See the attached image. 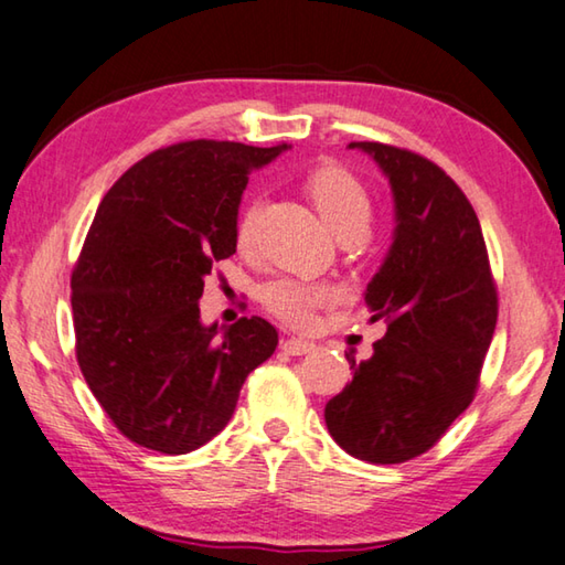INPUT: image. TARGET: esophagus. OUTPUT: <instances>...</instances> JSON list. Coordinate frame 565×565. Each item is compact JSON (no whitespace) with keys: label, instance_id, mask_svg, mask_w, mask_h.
I'll list each match as a JSON object with an SVG mask.
<instances>
[{"label":"esophagus","instance_id":"34e87169","mask_svg":"<svg viewBox=\"0 0 565 565\" xmlns=\"http://www.w3.org/2000/svg\"><path fill=\"white\" fill-rule=\"evenodd\" d=\"M281 348H284V353H289V355H306V353H311L316 345L303 341V338H289V341H284Z\"/></svg>","mask_w":565,"mask_h":565}]
</instances>
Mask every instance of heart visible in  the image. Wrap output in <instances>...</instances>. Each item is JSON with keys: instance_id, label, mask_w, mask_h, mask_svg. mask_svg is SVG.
Returning <instances> with one entry per match:
<instances>
[{"instance_id": "obj_1", "label": "heart", "mask_w": 565, "mask_h": 565, "mask_svg": "<svg viewBox=\"0 0 565 565\" xmlns=\"http://www.w3.org/2000/svg\"><path fill=\"white\" fill-rule=\"evenodd\" d=\"M306 188L321 212L323 222L338 237H363L371 220V198H367L365 184L353 172L338 166H323L313 170ZM256 217H259V204H249L237 222V244L247 249L254 242ZM335 286L331 284H311L296 279H279L266 284L262 289V301L266 309L284 318L291 326H309L318 309L335 301Z\"/></svg>"}]
</instances>
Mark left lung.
<instances>
[{
    "mask_svg": "<svg viewBox=\"0 0 565 565\" xmlns=\"http://www.w3.org/2000/svg\"><path fill=\"white\" fill-rule=\"evenodd\" d=\"M371 156L393 192V242L365 289L371 321L387 331L341 395L328 433L348 455L399 465L427 452L475 397L497 328V289L479 220L435 162L383 142Z\"/></svg>",
    "mask_w": 565,
    "mask_h": 565,
    "instance_id": "left-lung-1",
    "label": "left lung"
}]
</instances>
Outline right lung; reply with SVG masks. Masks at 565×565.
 I'll return each mask as SVG.
<instances>
[{
    "label": "right lung",
    "mask_w": 565,
    "mask_h": 565,
    "mask_svg": "<svg viewBox=\"0 0 565 565\" xmlns=\"http://www.w3.org/2000/svg\"><path fill=\"white\" fill-rule=\"evenodd\" d=\"M289 148L178 142L142 158L100 202L71 276L76 358L130 443L162 455L210 443L247 375L274 355L269 321L207 326L200 299L214 262L237 252L247 175Z\"/></svg>",
    "instance_id": "obj_1"
}]
</instances>
